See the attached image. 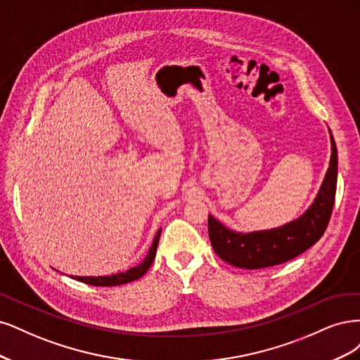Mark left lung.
Wrapping results in <instances>:
<instances>
[{
	"mask_svg": "<svg viewBox=\"0 0 360 360\" xmlns=\"http://www.w3.org/2000/svg\"><path fill=\"white\" fill-rule=\"evenodd\" d=\"M332 157L326 178L320 188L316 202L295 221L280 229L254 231V233H235L215 218H207V231L214 251L231 266L242 269H263L297 257L323 236L332 215L336 175H338V153L330 133Z\"/></svg>",
	"mask_w": 360,
	"mask_h": 360,
	"instance_id": "left-lung-1",
	"label": "left lung"
}]
</instances>
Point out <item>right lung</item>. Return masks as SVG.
<instances>
[{
	"label": "right lung",
	"instance_id": "1",
	"mask_svg": "<svg viewBox=\"0 0 360 360\" xmlns=\"http://www.w3.org/2000/svg\"><path fill=\"white\" fill-rule=\"evenodd\" d=\"M160 233L155 235L153 245L149 248L148 256L145 257V260L136 266V268L127 271L124 274H117V275H110V276H75L77 281H82L85 284H91V285H97V287H112V285H121V284H127V283H131L137 278H141L146 274V271L149 269V266L153 264L154 259H155V252H157V247H158V240H160ZM73 278V276H72Z\"/></svg>",
	"mask_w": 360,
	"mask_h": 360
}]
</instances>
